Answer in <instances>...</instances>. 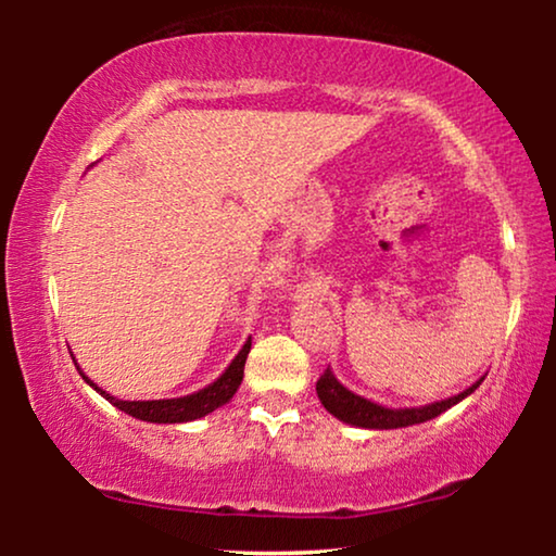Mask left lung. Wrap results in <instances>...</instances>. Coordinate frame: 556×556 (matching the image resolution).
<instances>
[{"label":"left lung","mask_w":556,"mask_h":556,"mask_svg":"<svg viewBox=\"0 0 556 556\" xmlns=\"http://www.w3.org/2000/svg\"><path fill=\"white\" fill-rule=\"evenodd\" d=\"M481 382H483V377L478 379L476 384H470L468 390L455 394V397H447L443 402H432V405H428V407L387 409L382 405H375V402L359 397V394L349 392L346 387L331 375V369L326 367L324 375L318 377V382H316V392H318V400H321V405L329 409L333 417H339V420L356 425V428L394 430V428H407V425L432 420V417H438L440 413H445V409L458 405L463 397H468L470 392L478 390V384Z\"/></svg>","instance_id":"1"}]
</instances>
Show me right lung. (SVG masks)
I'll return each mask as SVG.
<instances>
[{"instance_id": "obj_1", "label": "right lung", "mask_w": 556, "mask_h": 556, "mask_svg": "<svg viewBox=\"0 0 556 556\" xmlns=\"http://www.w3.org/2000/svg\"><path fill=\"white\" fill-rule=\"evenodd\" d=\"M250 344H253V339L245 341V346L240 349V354L235 356L230 367L225 369V375L217 379V382H212L210 387H204V390L194 392V394H187V397H177V400H147V402H128V400H116L111 397L109 392H103L101 387H96L90 379L83 375L80 367L78 371L83 375V379L103 394L105 400L111 402L113 407L124 409L126 415L136 417V420H147V422H189V420H197V417H204L210 415L212 409L223 407L227 400H232V394L238 392V387L242 382V369H245V359H248V352H250Z\"/></svg>"}]
</instances>
